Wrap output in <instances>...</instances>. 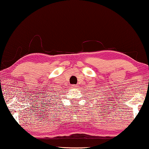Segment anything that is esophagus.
Instances as JSON below:
<instances>
[{
    "instance_id": "esophagus-1",
    "label": "esophagus",
    "mask_w": 149,
    "mask_h": 149,
    "mask_svg": "<svg viewBox=\"0 0 149 149\" xmlns=\"http://www.w3.org/2000/svg\"><path fill=\"white\" fill-rule=\"evenodd\" d=\"M71 87H72V88H73V89H74V88L76 87V86H75V85H71Z\"/></svg>"
}]
</instances>
